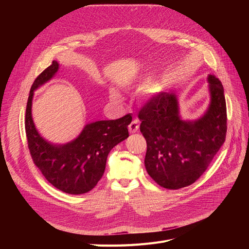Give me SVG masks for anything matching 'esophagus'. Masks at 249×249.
Returning a JSON list of instances; mask_svg holds the SVG:
<instances>
[{"mask_svg":"<svg viewBox=\"0 0 249 249\" xmlns=\"http://www.w3.org/2000/svg\"><path fill=\"white\" fill-rule=\"evenodd\" d=\"M138 128H139L138 122L136 120H134V121H132L131 123H130V125H129V131H130V133H136Z\"/></svg>","mask_w":249,"mask_h":249,"instance_id":"esophagus-1","label":"esophagus"}]
</instances>
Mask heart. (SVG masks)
Returning <instances> with one entry per match:
<instances>
[{"instance_id":"heart-1","label":"heart","mask_w":249,"mask_h":249,"mask_svg":"<svg viewBox=\"0 0 249 249\" xmlns=\"http://www.w3.org/2000/svg\"><path fill=\"white\" fill-rule=\"evenodd\" d=\"M109 97H110V100L116 104L121 103L123 101V96L121 95L120 91L117 89H111L109 90Z\"/></svg>"}]
</instances>
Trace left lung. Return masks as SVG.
<instances>
[{
	"mask_svg": "<svg viewBox=\"0 0 249 249\" xmlns=\"http://www.w3.org/2000/svg\"><path fill=\"white\" fill-rule=\"evenodd\" d=\"M207 81L210 103L197 119H182L175 93L155 96L138 114L140 131L147 143L146 171L162 188L178 190L192 185L225 141L224 89L215 75L209 74Z\"/></svg>",
	"mask_w": 249,
	"mask_h": 249,
	"instance_id": "8db88e82",
	"label": "left lung"
}]
</instances>
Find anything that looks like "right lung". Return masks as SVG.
<instances>
[{
	"instance_id": "right-lung-1",
	"label": "right lung",
	"mask_w": 249,
	"mask_h": 249,
	"mask_svg": "<svg viewBox=\"0 0 249 249\" xmlns=\"http://www.w3.org/2000/svg\"><path fill=\"white\" fill-rule=\"evenodd\" d=\"M57 61L44 70L34 81L26 107L25 129L28 147L35 165L50 184L71 195L93 190L104 175L111 149L128 136L130 114L117 120H101L85 125L73 140L58 144L46 140L37 130L32 117L34 91L53 78Z\"/></svg>"
}]
</instances>
